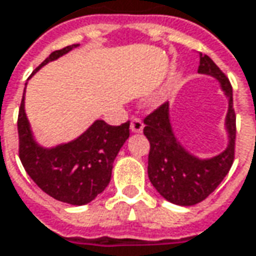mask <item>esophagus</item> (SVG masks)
<instances>
[{"mask_svg": "<svg viewBox=\"0 0 256 256\" xmlns=\"http://www.w3.org/2000/svg\"><path fill=\"white\" fill-rule=\"evenodd\" d=\"M144 130V122L140 120V118H134L132 121H131V131L132 132H142Z\"/></svg>", "mask_w": 256, "mask_h": 256, "instance_id": "obj_1", "label": "esophagus"}]
</instances>
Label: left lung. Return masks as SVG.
<instances>
[{"label": "left lung", "mask_w": 256, "mask_h": 256, "mask_svg": "<svg viewBox=\"0 0 256 256\" xmlns=\"http://www.w3.org/2000/svg\"><path fill=\"white\" fill-rule=\"evenodd\" d=\"M198 72L216 78L228 96L230 108L225 125L230 144L224 152L211 160H200L185 151L172 131L168 102L161 104L144 120V134L150 141V181L166 201L182 206L195 205L211 195L230 172L235 158L236 116L232 102L231 82L220 66L202 52H200Z\"/></svg>", "instance_id": "1"}]
</instances>
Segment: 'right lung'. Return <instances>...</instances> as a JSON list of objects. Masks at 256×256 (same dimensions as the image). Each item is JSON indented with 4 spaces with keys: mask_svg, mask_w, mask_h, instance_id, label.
I'll list each match as a JSON object with an SVG mask.
<instances>
[{
    "mask_svg": "<svg viewBox=\"0 0 256 256\" xmlns=\"http://www.w3.org/2000/svg\"><path fill=\"white\" fill-rule=\"evenodd\" d=\"M78 45L51 52L35 71ZM16 124L18 154L26 174L45 194L71 205H85L106 188L111 181L114 160L130 136V121L115 126L98 120L75 141L50 150L42 148L32 138L25 115L24 95Z\"/></svg>",
    "mask_w": 256,
    "mask_h": 256,
    "instance_id": "add662e5",
    "label": "right lung"
}]
</instances>
